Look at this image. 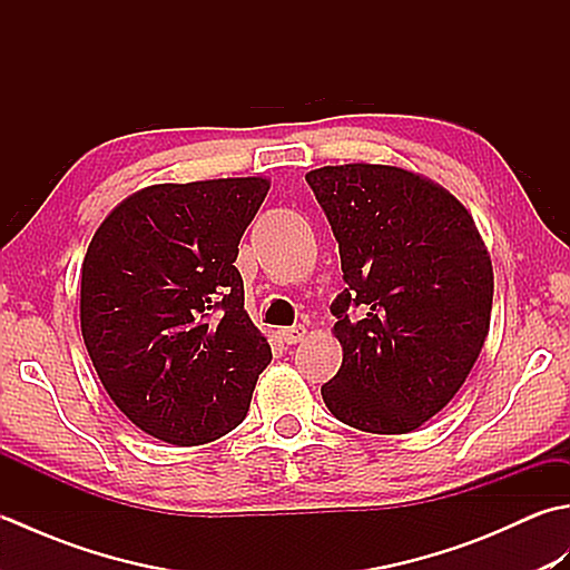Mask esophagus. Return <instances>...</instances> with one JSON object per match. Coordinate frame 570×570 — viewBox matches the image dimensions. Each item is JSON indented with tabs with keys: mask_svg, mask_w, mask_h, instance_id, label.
<instances>
[{
	"mask_svg": "<svg viewBox=\"0 0 570 570\" xmlns=\"http://www.w3.org/2000/svg\"><path fill=\"white\" fill-rule=\"evenodd\" d=\"M278 335H282V341L286 345H296V343H301L306 337V328H304V325H292V328L278 331Z\"/></svg>",
	"mask_w": 570,
	"mask_h": 570,
	"instance_id": "esophagus-1",
	"label": "esophagus"
}]
</instances>
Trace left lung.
<instances>
[{
    "label": "left lung",
    "mask_w": 570,
    "mask_h": 570,
    "mask_svg": "<svg viewBox=\"0 0 570 570\" xmlns=\"http://www.w3.org/2000/svg\"><path fill=\"white\" fill-rule=\"evenodd\" d=\"M306 180L347 284L331 306L343 365L321 386L323 402L360 431H414L458 394L485 345L494 292L485 242L453 193L406 168L323 166Z\"/></svg>",
    "instance_id": "8db88e82"
}]
</instances>
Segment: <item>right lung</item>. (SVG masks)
<instances>
[{"mask_svg": "<svg viewBox=\"0 0 570 570\" xmlns=\"http://www.w3.org/2000/svg\"><path fill=\"white\" fill-rule=\"evenodd\" d=\"M266 190L262 176L149 186L92 235L82 341L117 409L154 439L200 445L247 416L272 347L235 259Z\"/></svg>", "mask_w": 570, "mask_h": 570, "instance_id": "add662e5", "label": "right lung"}]
</instances>
